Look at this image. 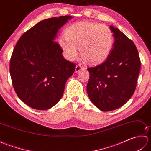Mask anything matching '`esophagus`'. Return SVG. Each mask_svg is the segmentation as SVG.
Here are the masks:
<instances>
[{
    "mask_svg": "<svg viewBox=\"0 0 151 151\" xmlns=\"http://www.w3.org/2000/svg\"><path fill=\"white\" fill-rule=\"evenodd\" d=\"M82 69H83V67L81 65H77L76 66V68H75V73H78Z\"/></svg>",
    "mask_w": 151,
    "mask_h": 151,
    "instance_id": "obj_1",
    "label": "esophagus"
}]
</instances>
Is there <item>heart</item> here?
I'll list each match as a JSON object with an SVG mask.
<instances>
[{
  "label": "heart",
  "instance_id": "heart-1",
  "mask_svg": "<svg viewBox=\"0 0 151 151\" xmlns=\"http://www.w3.org/2000/svg\"><path fill=\"white\" fill-rule=\"evenodd\" d=\"M65 37H60L58 44L67 60L73 61L78 56V48L83 60L97 65L108 58L114 46L111 29L104 24L82 21L67 28Z\"/></svg>",
  "mask_w": 151,
  "mask_h": 151
}]
</instances>
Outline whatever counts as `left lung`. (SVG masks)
I'll list each match as a JSON object with an SVG mask.
<instances>
[{
	"mask_svg": "<svg viewBox=\"0 0 151 151\" xmlns=\"http://www.w3.org/2000/svg\"><path fill=\"white\" fill-rule=\"evenodd\" d=\"M114 42L111 53L104 63L89 67L87 92L96 107L102 111L121 107L135 91L141 62L132 40L117 28L110 26Z\"/></svg>",
	"mask_w": 151,
	"mask_h": 151,
	"instance_id": "obj_1",
	"label": "left lung"
}]
</instances>
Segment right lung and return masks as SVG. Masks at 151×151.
Wrapping results in <instances>:
<instances>
[{
  "label": "right lung",
  "mask_w": 151,
  "mask_h": 151,
  "mask_svg": "<svg viewBox=\"0 0 151 151\" xmlns=\"http://www.w3.org/2000/svg\"><path fill=\"white\" fill-rule=\"evenodd\" d=\"M70 15L47 19L22 35L13 51L9 72L15 93L32 108L46 110L62 98L76 65L64 59L56 41Z\"/></svg>",
  "instance_id": "add662e5"
}]
</instances>
